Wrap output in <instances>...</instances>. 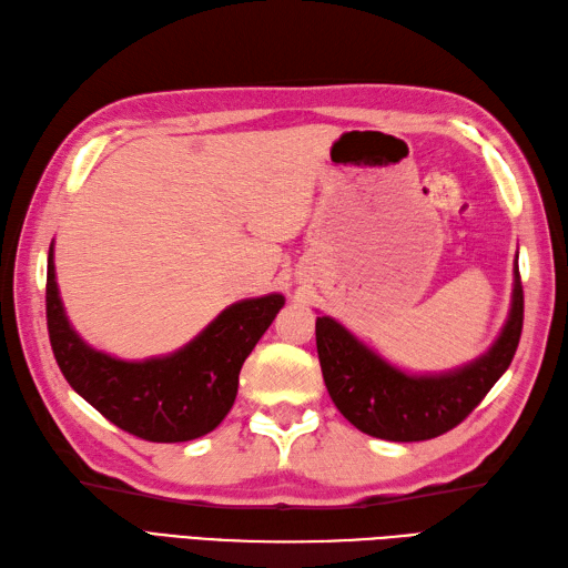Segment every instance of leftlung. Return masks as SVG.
Segmentation results:
<instances>
[{
  "instance_id": "8db88e82",
  "label": "left lung",
  "mask_w": 568,
  "mask_h": 568,
  "mask_svg": "<svg viewBox=\"0 0 568 568\" xmlns=\"http://www.w3.org/2000/svg\"><path fill=\"white\" fill-rule=\"evenodd\" d=\"M520 334L523 285L516 261L506 326L489 351L457 371L408 375L379 358L332 316H316V353L328 397L355 428L382 440L416 443L463 424L508 371Z\"/></svg>"
}]
</instances>
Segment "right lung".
Here are the masks:
<instances>
[{
  "label": "right lung",
  "mask_w": 568,
  "mask_h": 568,
  "mask_svg": "<svg viewBox=\"0 0 568 568\" xmlns=\"http://www.w3.org/2000/svg\"><path fill=\"white\" fill-rule=\"evenodd\" d=\"M285 305L278 293L234 302L186 346L148 361H121L87 346L64 314L48 252L50 346L70 387L101 416L150 443H183L230 414L246 355Z\"/></svg>",
  "instance_id": "obj_1"
}]
</instances>
